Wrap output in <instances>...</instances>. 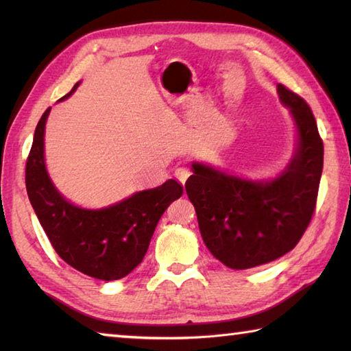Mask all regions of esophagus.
Wrapping results in <instances>:
<instances>
[{"label":"esophagus","mask_w":351,"mask_h":351,"mask_svg":"<svg viewBox=\"0 0 351 351\" xmlns=\"http://www.w3.org/2000/svg\"><path fill=\"white\" fill-rule=\"evenodd\" d=\"M189 176H190V171H189L187 169L180 167V169L175 170V178L182 184V186H184V184H186V181L189 180Z\"/></svg>","instance_id":"34e87169"}]
</instances>
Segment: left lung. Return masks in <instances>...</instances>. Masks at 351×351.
<instances>
[{
  "label": "left lung",
  "instance_id": "8db88e82",
  "mask_svg": "<svg viewBox=\"0 0 351 351\" xmlns=\"http://www.w3.org/2000/svg\"><path fill=\"white\" fill-rule=\"evenodd\" d=\"M277 93L294 117L299 142L276 180L249 181L193 162L186 182L207 249L232 269L269 263L294 249L316 209L324 167L316 119L287 86L277 85Z\"/></svg>",
  "mask_w": 351,
  "mask_h": 351
}]
</instances>
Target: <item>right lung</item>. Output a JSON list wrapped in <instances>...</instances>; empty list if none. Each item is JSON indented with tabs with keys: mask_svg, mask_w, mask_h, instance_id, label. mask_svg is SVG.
Returning <instances> with one entry per match:
<instances>
[{
	"mask_svg": "<svg viewBox=\"0 0 351 351\" xmlns=\"http://www.w3.org/2000/svg\"><path fill=\"white\" fill-rule=\"evenodd\" d=\"M75 86L60 100L69 97ZM51 108L35 128L26 162L27 197L52 247L74 269L99 280H117L138 266L165 209L182 195L175 180L136 192L104 209H82L63 197L45 165V127Z\"/></svg>",
	"mask_w": 351,
	"mask_h": 351,
	"instance_id": "right-lung-1",
	"label": "right lung"
}]
</instances>
